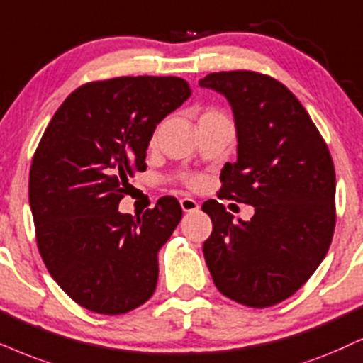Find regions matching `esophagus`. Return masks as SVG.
Wrapping results in <instances>:
<instances>
[{
    "label": "esophagus",
    "mask_w": 363,
    "mask_h": 363,
    "mask_svg": "<svg viewBox=\"0 0 363 363\" xmlns=\"http://www.w3.org/2000/svg\"><path fill=\"white\" fill-rule=\"evenodd\" d=\"M181 208L184 213H192V211H197L199 209V204L196 203L192 197H182L181 199Z\"/></svg>",
    "instance_id": "34e87169"
}]
</instances>
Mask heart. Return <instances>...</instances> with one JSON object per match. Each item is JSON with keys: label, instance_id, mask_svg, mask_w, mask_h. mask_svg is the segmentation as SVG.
<instances>
[{"label": "heart", "instance_id": "b5f03b06", "mask_svg": "<svg viewBox=\"0 0 363 363\" xmlns=\"http://www.w3.org/2000/svg\"><path fill=\"white\" fill-rule=\"evenodd\" d=\"M204 121H229V118L224 116L219 108L208 107L199 113V117H197V123L204 122ZM152 142H154V139H152ZM182 182H184L187 187H191V189H196V187H199L201 184H203V177L194 176V174H192V176L182 177Z\"/></svg>", "mask_w": 363, "mask_h": 363}]
</instances>
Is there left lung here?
I'll return each mask as SVG.
<instances>
[{"mask_svg": "<svg viewBox=\"0 0 363 363\" xmlns=\"http://www.w3.org/2000/svg\"><path fill=\"white\" fill-rule=\"evenodd\" d=\"M201 86L231 104L238 160L221 171L219 199L251 204L250 221L209 199L213 221L203 245L214 284L251 308L290 298L322 263L335 231V167L322 134L298 99L258 72L209 73Z\"/></svg>", "mask_w": 363, "mask_h": 363, "instance_id": "8db88e82", "label": "left lung"}]
</instances>
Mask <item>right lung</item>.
<instances>
[{
	"label": "right lung",
	"mask_w": 363,
	"mask_h": 363,
	"mask_svg": "<svg viewBox=\"0 0 363 363\" xmlns=\"http://www.w3.org/2000/svg\"><path fill=\"white\" fill-rule=\"evenodd\" d=\"M179 77L89 82L68 95L43 132L30 169L36 245L58 286L100 315L152 296L157 251L181 221L176 197L142 216L118 213L128 177L145 171L155 125L189 99Z\"/></svg>",
	"instance_id": "1"
}]
</instances>
